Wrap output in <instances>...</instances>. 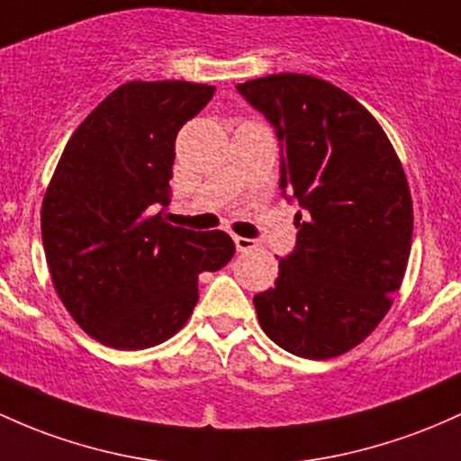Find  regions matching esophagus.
I'll use <instances>...</instances> for the list:
<instances>
[{
  "instance_id": "1",
  "label": "esophagus",
  "mask_w": 461,
  "mask_h": 461,
  "mask_svg": "<svg viewBox=\"0 0 461 461\" xmlns=\"http://www.w3.org/2000/svg\"><path fill=\"white\" fill-rule=\"evenodd\" d=\"M234 242H236V249H239V251H251V249H256V247H258V240L242 239V236H236Z\"/></svg>"
}]
</instances>
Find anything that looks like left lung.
Listing matches in <instances>:
<instances>
[{
    "mask_svg": "<svg viewBox=\"0 0 461 461\" xmlns=\"http://www.w3.org/2000/svg\"><path fill=\"white\" fill-rule=\"evenodd\" d=\"M280 140L295 249L254 297L262 330L304 358L339 357L387 315L413 234L407 176L385 131L350 94L306 74L236 85Z\"/></svg>",
    "mask_w": 461,
    "mask_h": 461,
    "instance_id": "obj_1",
    "label": "left lung"
}]
</instances>
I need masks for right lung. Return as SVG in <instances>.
I'll return each mask as SVG.
<instances>
[{
    "label": "right lung",
    "instance_id": "add662e5",
    "mask_svg": "<svg viewBox=\"0 0 461 461\" xmlns=\"http://www.w3.org/2000/svg\"><path fill=\"white\" fill-rule=\"evenodd\" d=\"M212 95L185 80L124 83L74 131L45 192L54 288L76 323L115 350L176 335L199 300V273L234 258L225 231L166 222L176 133Z\"/></svg>",
    "mask_w": 461,
    "mask_h": 461
}]
</instances>
